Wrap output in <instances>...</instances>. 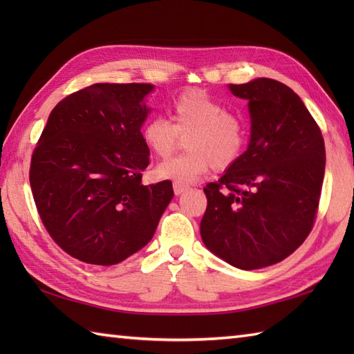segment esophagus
Returning <instances> with one entry per match:
<instances>
[{
    "instance_id": "34e87169",
    "label": "esophagus",
    "mask_w": 354,
    "mask_h": 354,
    "mask_svg": "<svg viewBox=\"0 0 354 354\" xmlns=\"http://www.w3.org/2000/svg\"><path fill=\"white\" fill-rule=\"evenodd\" d=\"M187 189L189 187L184 185V184H178V183H173V192H175V194H181L184 192H187Z\"/></svg>"
}]
</instances>
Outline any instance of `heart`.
Instances as JSON below:
<instances>
[{"label": "heart", "instance_id": "b5f03b06", "mask_svg": "<svg viewBox=\"0 0 354 354\" xmlns=\"http://www.w3.org/2000/svg\"><path fill=\"white\" fill-rule=\"evenodd\" d=\"M170 122L147 118L141 126V140L158 158H167L185 137L189 152L161 162L155 173L160 179L192 184L205 176L209 167L225 170L243 152L246 131L240 120L221 102L201 89H189L173 99Z\"/></svg>", "mask_w": 354, "mask_h": 354}]
</instances>
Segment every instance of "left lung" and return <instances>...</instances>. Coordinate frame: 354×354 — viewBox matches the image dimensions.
Instances as JSON below:
<instances>
[{"label": "left lung", "mask_w": 354, "mask_h": 354, "mask_svg": "<svg viewBox=\"0 0 354 354\" xmlns=\"http://www.w3.org/2000/svg\"><path fill=\"white\" fill-rule=\"evenodd\" d=\"M248 100L251 138L217 183L204 189L202 242L230 265H275L313 228L326 170L319 126L303 100L274 79L228 85Z\"/></svg>", "instance_id": "1"}]
</instances>
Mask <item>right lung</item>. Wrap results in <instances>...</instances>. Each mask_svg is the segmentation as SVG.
I'll return each instance as SVG.
<instances>
[{"mask_svg": "<svg viewBox=\"0 0 354 354\" xmlns=\"http://www.w3.org/2000/svg\"><path fill=\"white\" fill-rule=\"evenodd\" d=\"M150 84H94L51 111L30 164L45 230L71 257L111 266L145 248L173 198L170 181L141 183Z\"/></svg>", "mask_w": 354, "mask_h": 354, "instance_id": "1", "label": "right lung"}]
</instances>
